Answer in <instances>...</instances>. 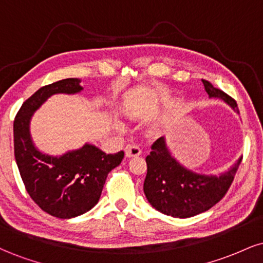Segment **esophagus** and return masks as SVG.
<instances>
[{
  "instance_id": "1",
  "label": "esophagus",
  "mask_w": 263,
  "mask_h": 263,
  "mask_svg": "<svg viewBox=\"0 0 263 263\" xmlns=\"http://www.w3.org/2000/svg\"><path fill=\"white\" fill-rule=\"evenodd\" d=\"M125 153L126 157H137L142 153V149L137 144H128V146H126Z\"/></svg>"
}]
</instances>
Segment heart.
I'll list each match as a JSON object with an SVG mask.
<instances>
[{
    "label": "heart",
    "mask_w": 263,
    "mask_h": 263,
    "mask_svg": "<svg viewBox=\"0 0 263 263\" xmlns=\"http://www.w3.org/2000/svg\"><path fill=\"white\" fill-rule=\"evenodd\" d=\"M114 127H115V129H117L119 132H123V129H125L123 125L120 121H114Z\"/></svg>",
    "instance_id": "obj_1"
}]
</instances>
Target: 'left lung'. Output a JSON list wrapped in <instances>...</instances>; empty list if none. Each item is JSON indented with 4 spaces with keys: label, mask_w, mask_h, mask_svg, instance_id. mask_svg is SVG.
I'll use <instances>...</instances> for the list:
<instances>
[{
    "label": "left lung",
    "mask_w": 263,
    "mask_h": 263,
    "mask_svg": "<svg viewBox=\"0 0 263 263\" xmlns=\"http://www.w3.org/2000/svg\"><path fill=\"white\" fill-rule=\"evenodd\" d=\"M209 98L224 100L236 112L237 104L231 96L203 80ZM146 157L147 176L143 192L155 209L173 218H190L209 210L225 197L236 174L241 159L234 167L220 176L198 174L183 167L165 146L164 137L158 138L151 146Z\"/></svg>",
    "instance_id": "1"
}]
</instances>
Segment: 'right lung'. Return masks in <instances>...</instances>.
I'll return each instance as SVG.
<instances>
[{"label": "right lung", "instance_id": "right-lung-1", "mask_svg": "<svg viewBox=\"0 0 263 263\" xmlns=\"http://www.w3.org/2000/svg\"><path fill=\"white\" fill-rule=\"evenodd\" d=\"M81 90L80 80L75 78L41 87L23 102L13 122L14 158L27 192L42 210L59 219L75 218L95 206L107 174L125 156L123 151L106 155L89 143L60 157L35 148L29 134L33 112L54 93Z\"/></svg>", "mask_w": 263, "mask_h": 263}]
</instances>
